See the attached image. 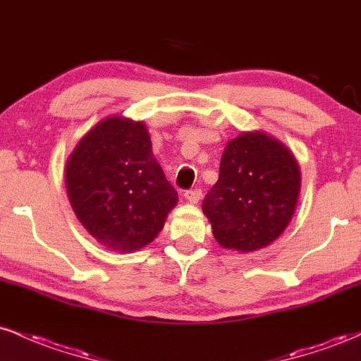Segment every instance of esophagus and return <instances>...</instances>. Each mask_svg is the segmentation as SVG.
Returning a JSON list of instances; mask_svg holds the SVG:
<instances>
[{"label":"esophagus","instance_id":"34e87169","mask_svg":"<svg viewBox=\"0 0 361 361\" xmlns=\"http://www.w3.org/2000/svg\"><path fill=\"white\" fill-rule=\"evenodd\" d=\"M185 198L190 202V204H197V202L202 198V190L200 188L188 190V192L185 193Z\"/></svg>","mask_w":361,"mask_h":361}]
</instances>
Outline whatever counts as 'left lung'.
Listing matches in <instances>:
<instances>
[{"label": "left lung", "instance_id": "1", "mask_svg": "<svg viewBox=\"0 0 361 361\" xmlns=\"http://www.w3.org/2000/svg\"><path fill=\"white\" fill-rule=\"evenodd\" d=\"M300 192V169L280 140L243 132L227 142L219 180L202 202L217 243L250 252L287 229Z\"/></svg>", "mask_w": 361, "mask_h": 361}]
</instances>
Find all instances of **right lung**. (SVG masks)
I'll list each match as a JSON object with an SVG mask.
<instances>
[{
    "instance_id": "1",
    "label": "right lung",
    "mask_w": 361,
    "mask_h": 361,
    "mask_svg": "<svg viewBox=\"0 0 361 361\" xmlns=\"http://www.w3.org/2000/svg\"><path fill=\"white\" fill-rule=\"evenodd\" d=\"M66 188L78 221L118 252L152 243L178 202L144 122L123 117L102 120L80 140L66 164Z\"/></svg>"
}]
</instances>
